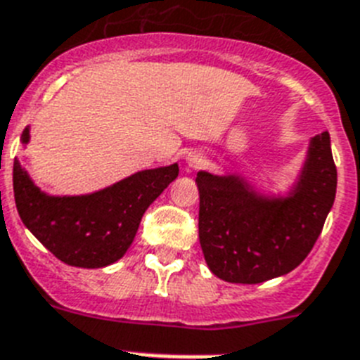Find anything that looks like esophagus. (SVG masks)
Wrapping results in <instances>:
<instances>
[{
    "instance_id": "34e87169",
    "label": "esophagus",
    "mask_w": 360,
    "mask_h": 360,
    "mask_svg": "<svg viewBox=\"0 0 360 360\" xmlns=\"http://www.w3.org/2000/svg\"><path fill=\"white\" fill-rule=\"evenodd\" d=\"M186 164L191 169H200L202 165L205 164V155L198 149L189 150V153L186 155Z\"/></svg>"
}]
</instances>
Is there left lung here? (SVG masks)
<instances>
[{"mask_svg": "<svg viewBox=\"0 0 360 360\" xmlns=\"http://www.w3.org/2000/svg\"><path fill=\"white\" fill-rule=\"evenodd\" d=\"M198 236L211 273L260 284L293 271L317 242L337 191L330 133L309 140L288 195L259 193L240 174L198 171Z\"/></svg>", "mask_w": 360, "mask_h": 360, "instance_id": "left-lung-1", "label": "left lung"}]
</instances>
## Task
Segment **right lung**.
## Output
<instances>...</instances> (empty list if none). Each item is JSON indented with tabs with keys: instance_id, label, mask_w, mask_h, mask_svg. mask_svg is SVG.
Returning <instances> with one entry per match:
<instances>
[{
	"instance_id": "obj_1",
	"label": "right lung",
	"mask_w": 360,
	"mask_h": 360,
	"mask_svg": "<svg viewBox=\"0 0 360 360\" xmlns=\"http://www.w3.org/2000/svg\"><path fill=\"white\" fill-rule=\"evenodd\" d=\"M25 127L21 143L27 146ZM178 176V164L146 169L112 186L75 196L43 193L20 160H14V200L21 222L61 262L76 268H105L133 244L143 213Z\"/></svg>"
}]
</instances>
